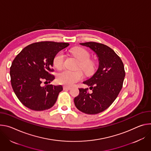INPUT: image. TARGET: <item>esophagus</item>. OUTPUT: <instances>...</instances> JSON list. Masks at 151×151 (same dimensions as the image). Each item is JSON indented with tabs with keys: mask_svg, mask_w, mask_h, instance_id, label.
Wrapping results in <instances>:
<instances>
[{
	"mask_svg": "<svg viewBox=\"0 0 151 151\" xmlns=\"http://www.w3.org/2000/svg\"><path fill=\"white\" fill-rule=\"evenodd\" d=\"M63 90H70V89H71V87L66 86H64L63 87Z\"/></svg>",
	"mask_w": 151,
	"mask_h": 151,
	"instance_id": "1",
	"label": "esophagus"
}]
</instances>
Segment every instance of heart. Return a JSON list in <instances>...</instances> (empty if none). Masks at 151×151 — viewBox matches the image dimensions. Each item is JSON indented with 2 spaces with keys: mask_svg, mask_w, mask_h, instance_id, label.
<instances>
[{
  "mask_svg": "<svg viewBox=\"0 0 151 151\" xmlns=\"http://www.w3.org/2000/svg\"><path fill=\"white\" fill-rule=\"evenodd\" d=\"M73 54L78 60V65L87 75L92 74L95 70V64L90 60V54L85 48L76 47L73 49ZM64 53L63 52H59L53 58V65L58 69L61 68L63 65ZM83 78V74L80 70L70 71L64 70L59 72L57 76L58 82L61 85L67 86H71L76 83Z\"/></svg>",
  "mask_w": 151,
  "mask_h": 151,
  "instance_id": "obj_1",
  "label": "heart"
}]
</instances>
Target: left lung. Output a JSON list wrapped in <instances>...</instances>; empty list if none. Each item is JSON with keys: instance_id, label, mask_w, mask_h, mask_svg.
Here are the masks:
<instances>
[{"instance_id": "8db88e82", "label": "left lung", "mask_w": 151, "mask_h": 151, "mask_svg": "<svg viewBox=\"0 0 151 151\" xmlns=\"http://www.w3.org/2000/svg\"><path fill=\"white\" fill-rule=\"evenodd\" d=\"M80 45L90 48L98 58L99 66L89 79L83 81L90 86L79 89V95L74 101L80 111L89 114H98L107 109L119 93L125 76L124 63L109 47L98 42H88Z\"/></svg>"}]
</instances>
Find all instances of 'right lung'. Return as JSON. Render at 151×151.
Segmentation results:
<instances>
[{"label":"right lung","instance_id":"1","mask_svg":"<svg viewBox=\"0 0 151 151\" xmlns=\"http://www.w3.org/2000/svg\"><path fill=\"white\" fill-rule=\"evenodd\" d=\"M70 44L66 42L43 41L33 43L24 48L14 59L10 68L13 91L20 101L26 107L42 111L55 104L61 85L41 86L42 81L50 83L55 76L53 58Z\"/></svg>","mask_w":151,"mask_h":151}]
</instances>
